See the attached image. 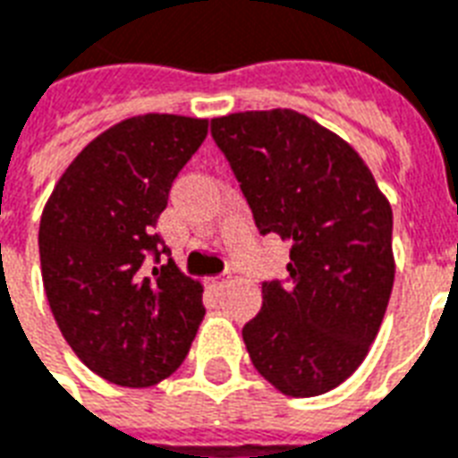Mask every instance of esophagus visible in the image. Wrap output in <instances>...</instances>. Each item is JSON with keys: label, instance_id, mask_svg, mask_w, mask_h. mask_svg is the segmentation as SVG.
<instances>
[{"label": "esophagus", "instance_id": "1", "mask_svg": "<svg viewBox=\"0 0 458 458\" xmlns=\"http://www.w3.org/2000/svg\"><path fill=\"white\" fill-rule=\"evenodd\" d=\"M228 284H230L228 274H218V276H214V278H208V285H211L214 291H223V288H225Z\"/></svg>", "mask_w": 458, "mask_h": 458}]
</instances>
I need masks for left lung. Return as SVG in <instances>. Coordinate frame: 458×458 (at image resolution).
Returning <instances> with one entry per match:
<instances>
[{"mask_svg": "<svg viewBox=\"0 0 458 458\" xmlns=\"http://www.w3.org/2000/svg\"><path fill=\"white\" fill-rule=\"evenodd\" d=\"M261 235L291 242L288 284H261L247 353L285 396H319L360 368L394 285L392 206L369 167L295 110L211 120Z\"/></svg>", "mask_w": 458, "mask_h": 458, "instance_id": "left-lung-1", "label": "left lung"}]
</instances>
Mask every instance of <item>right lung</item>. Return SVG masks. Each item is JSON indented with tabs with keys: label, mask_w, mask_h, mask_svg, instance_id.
Instances as JSON below:
<instances>
[{
	"label": "right lung",
	"mask_w": 458,
	"mask_h": 458,
	"mask_svg": "<svg viewBox=\"0 0 458 458\" xmlns=\"http://www.w3.org/2000/svg\"><path fill=\"white\" fill-rule=\"evenodd\" d=\"M208 120L139 114L83 148L43 208L38 247L50 310L79 360L144 389L182 365L204 319L201 284L184 276L158 216Z\"/></svg>",
	"instance_id": "obj_1"
}]
</instances>
